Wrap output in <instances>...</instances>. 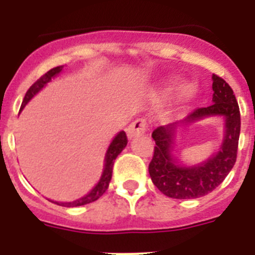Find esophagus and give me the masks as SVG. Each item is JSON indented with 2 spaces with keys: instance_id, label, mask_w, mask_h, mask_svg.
<instances>
[{
  "instance_id": "34e87169",
  "label": "esophagus",
  "mask_w": 255,
  "mask_h": 255,
  "mask_svg": "<svg viewBox=\"0 0 255 255\" xmlns=\"http://www.w3.org/2000/svg\"><path fill=\"white\" fill-rule=\"evenodd\" d=\"M148 129V124L144 119H136L135 121H132L128 129H126V132H128V136L130 139L135 138V136H139V135H143L144 132L147 131Z\"/></svg>"
}]
</instances>
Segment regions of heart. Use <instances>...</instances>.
<instances>
[{
    "mask_svg": "<svg viewBox=\"0 0 255 255\" xmlns=\"http://www.w3.org/2000/svg\"><path fill=\"white\" fill-rule=\"evenodd\" d=\"M194 91V85L193 84H185L181 87V94L182 96H190Z\"/></svg>",
    "mask_w": 255,
    "mask_h": 255,
    "instance_id": "b5f03b06",
    "label": "heart"
}]
</instances>
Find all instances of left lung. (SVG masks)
Segmentation results:
<instances>
[{"instance_id":"left-lung-1","label":"left lung","mask_w":255,"mask_h":255,"mask_svg":"<svg viewBox=\"0 0 255 255\" xmlns=\"http://www.w3.org/2000/svg\"><path fill=\"white\" fill-rule=\"evenodd\" d=\"M212 79L213 103L208 107L195 108L182 123H193L212 115L224 116L226 131L217 154L194 167H184L177 164L171 155L173 131L177 123L159 126L152 132L155 147L148 170L153 184L170 198L194 199L208 194L224 181L236 162L242 124L238 101L231 87L224 79L215 74Z\"/></svg>"}]
</instances>
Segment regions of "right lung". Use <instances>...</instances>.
<instances>
[{
	"mask_svg": "<svg viewBox=\"0 0 255 255\" xmlns=\"http://www.w3.org/2000/svg\"><path fill=\"white\" fill-rule=\"evenodd\" d=\"M61 70H62V66H57L51 69L49 71H47L44 75L40 76L38 79L37 82L34 84L31 85L30 88L26 92L25 97H24V100H22L21 103V108H24V106L29 102V101L38 93V92L47 84V83L51 80L53 76H56L57 74L61 73ZM126 144H128V136H126L125 131H120L119 134L115 136V139L112 140V143L110 144V147H108L107 153H106V159H105V170H103L102 176H101V180L98 181L96 186L91 190L89 194H87L85 197L80 198V199H76L74 202H69V203H58V202H53L57 206H62V207H79V206H84V204L92 203V202H96L98 198L102 197L105 194V191L108 189V185H110V181H111L112 177V167H114V162L116 159V157L123 152L124 148L126 147Z\"/></svg>",
	"mask_w": 255,
	"mask_h": 255,
	"instance_id": "add662e5",
	"label": "right lung"
}]
</instances>
